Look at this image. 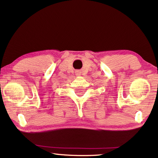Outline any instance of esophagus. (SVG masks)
I'll return each mask as SVG.
<instances>
[{"label":"esophagus","instance_id":"esophagus-1","mask_svg":"<svg viewBox=\"0 0 158 158\" xmlns=\"http://www.w3.org/2000/svg\"><path fill=\"white\" fill-rule=\"evenodd\" d=\"M75 74H76V75H81V72L80 70H77V71H75Z\"/></svg>","mask_w":158,"mask_h":158}]
</instances>
